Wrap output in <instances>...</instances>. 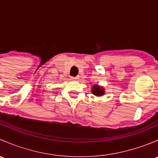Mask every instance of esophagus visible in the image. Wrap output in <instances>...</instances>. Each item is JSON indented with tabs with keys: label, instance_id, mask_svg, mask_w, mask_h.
<instances>
[{
	"label": "esophagus",
	"instance_id": "esophagus-1",
	"mask_svg": "<svg viewBox=\"0 0 158 158\" xmlns=\"http://www.w3.org/2000/svg\"><path fill=\"white\" fill-rule=\"evenodd\" d=\"M71 79H73V80H76V79H78V76H74V77H71Z\"/></svg>",
	"mask_w": 158,
	"mask_h": 158
}]
</instances>
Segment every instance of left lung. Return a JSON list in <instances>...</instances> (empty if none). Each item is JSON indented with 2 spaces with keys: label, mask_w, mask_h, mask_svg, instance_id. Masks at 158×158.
<instances>
[{
  "label": "left lung",
  "mask_w": 158,
  "mask_h": 158,
  "mask_svg": "<svg viewBox=\"0 0 158 158\" xmlns=\"http://www.w3.org/2000/svg\"><path fill=\"white\" fill-rule=\"evenodd\" d=\"M105 88H103L101 85H98V84H95L92 87V93L94 95L98 97H101L105 95Z\"/></svg>",
  "instance_id": "8db88e82"
}]
</instances>
